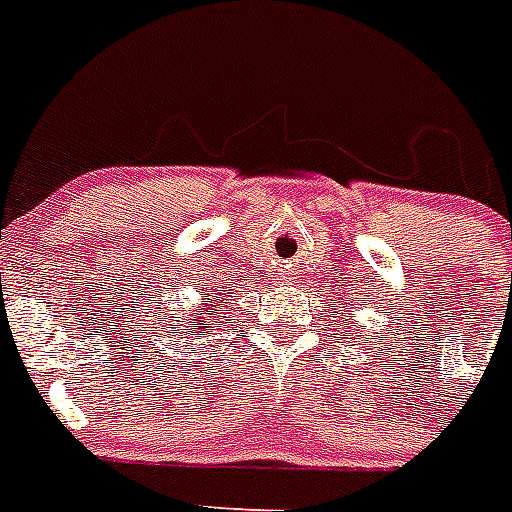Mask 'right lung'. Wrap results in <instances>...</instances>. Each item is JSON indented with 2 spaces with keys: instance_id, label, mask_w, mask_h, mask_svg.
I'll return each mask as SVG.
<instances>
[{
  "instance_id": "obj_1",
  "label": "right lung",
  "mask_w": 512,
  "mask_h": 512,
  "mask_svg": "<svg viewBox=\"0 0 512 512\" xmlns=\"http://www.w3.org/2000/svg\"><path fill=\"white\" fill-rule=\"evenodd\" d=\"M228 294H231L228 289H215V294H205L197 305L189 307V313H184V318L173 328V334L181 336V331H186V336L191 339V336H207L210 331H215L223 323L220 318H226L220 310L226 305Z\"/></svg>"
}]
</instances>
